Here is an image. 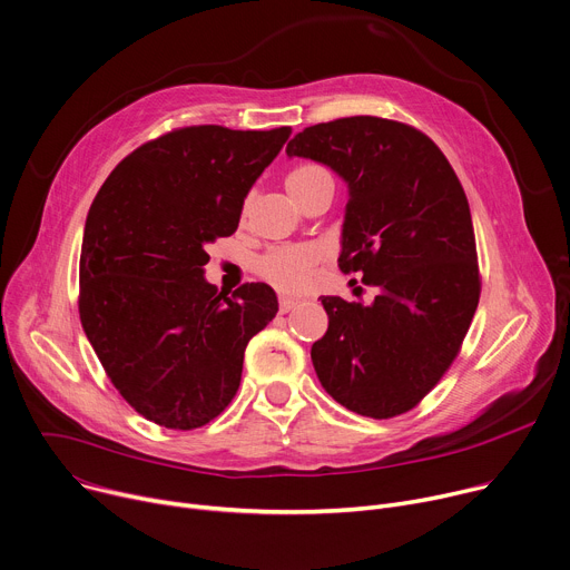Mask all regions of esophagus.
I'll use <instances>...</instances> for the list:
<instances>
[{
    "label": "esophagus",
    "instance_id": "obj_1",
    "mask_svg": "<svg viewBox=\"0 0 570 570\" xmlns=\"http://www.w3.org/2000/svg\"><path fill=\"white\" fill-rule=\"evenodd\" d=\"M296 305H298V298H292V296H281V298H278V307H281L283 314L289 312V309H294Z\"/></svg>",
    "mask_w": 570,
    "mask_h": 570
}]
</instances>
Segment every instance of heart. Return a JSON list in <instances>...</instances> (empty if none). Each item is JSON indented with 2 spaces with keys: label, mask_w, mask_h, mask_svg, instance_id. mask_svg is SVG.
<instances>
[{
  "label": "heart",
  "mask_w": 570,
  "mask_h": 570,
  "mask_svg": "<svg viewBox=\"0 0 570 570\" xmlns=\"http://www.w3.org/2000/svg\"><path fill=\"white\" fill-rule=\"evenodd\" d=\"M326 176V169L320 165L298 163L285 176V187L296 202L305 189H309L314 183H320ZM322 256L324 250L314 244H281L263 253L256 261V272L263 281L283 292H298L309 283L312 272L322 261Z\"/></svg>",
  "instance_id": "heart-1"
}]
</instances>
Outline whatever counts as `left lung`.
Returning a JSON list of instances; mask_svg holds the SVG:
<instances>
[{
  "mask_svg": "<svg viewBox=\"0 0 570 570\" xmlns=\"http://www.w3.org/2000/svg\"><path fill=\"white\" fill-rule=\"evenodd\" d=\"M285 151L348 183L337 265L377 289L368 305L322 296L328 331L312 344L314 371L351 412L405 414L460 355L480 301L464 187L423 131L385 117L307 126Z\"/></svg>",
  "mask_w": 570,
  "mask_h": 570,
  "instance_id": "left-lung-1",
  "label": "left lung"
}]
</instances>
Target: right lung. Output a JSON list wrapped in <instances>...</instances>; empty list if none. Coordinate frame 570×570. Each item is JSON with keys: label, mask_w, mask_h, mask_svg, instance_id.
I'll return each mask as SVG.
<instances>
[{"label": "right lung", "mask_w": 570, "mask_h": 570, "mask_svg": "<svg viewBox=\"0 0 570 570\" xmlns=\"http://www.w3.org/2000/svg\"><path fill=\"white\" fill-rule=\"evenodd\" d=\"M289 126H183L126 156L95 197L79 263L81 326L119 396L195 430L237 394L244 348L278 312L265 283H206V244L237 230L244 197Z\"/></svg>", "instance_id": "obj_1"}]
</instances>
